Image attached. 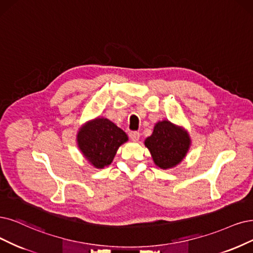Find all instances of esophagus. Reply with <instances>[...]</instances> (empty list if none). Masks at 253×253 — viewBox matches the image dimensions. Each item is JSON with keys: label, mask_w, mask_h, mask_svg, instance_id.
Returning <instances> with one entry per match:
<instances>
[{"label": "esophagus", "mask_w": 253, "mask_h": 253, "mask_svg": "<svg viewBox=\"0 0 253 253\" xmlns=\"http://www.w3.org/2000/svg\"><path fill=\"white\" fill-rule=\"evenodd\" d=\"M139 136H141V134H139V132H137V131H133V132L129 133V137L132 142H137L139 139Z\"/></svg>", "instance_id": "1"}]
</instances>
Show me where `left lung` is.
Masks as SVG:
<instances>
[{
	"label": "left lung",
	"mask_w": 253,
	"mask_h": 253,
	"mask_svg": "<svg viewBox=\"0 0 253 253\" xmlns=\"http://www.w3.org/2000/svg\"><path fill=\"white\" fill-rule=\"evenodd\" d=\"M191 143L188 130L168 120L157 122L152 134L145 139L154 164L163 170L178 166L188 154Z\"/></svg>",
	"instance_id": "left-lung-1"
}]
</instances>
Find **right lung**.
<instances>
[{
  "mask_svg": "<svg viewBox=\"0 0 253 253\" xmlns=\"http://www.w3.org/2000/svg\"><path fill=\"white\" fill-rule=\"evenodd\" d=\"M76 139L87 163L96 169H104L114 161L118 149L128 141V136L110 120L97 117L79 128Z\"/></svg>",
  "mask_w": 253,
  "mask_h": 253,
  "instance_id": "add662e5",
  "label": "right lung"
}]
</instances>
